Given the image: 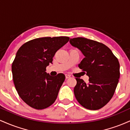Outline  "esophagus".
I'll use <instances>...</instances> for the list:
<instances>
[{
    "label": "esophagus",
    "mask_w": 130,
    "mask_h": 130,
    "mask_svg": "<svg viewBox=\"0 0 130 130\" xmlns=\"http://www.w3.org/2000/svg\"><path fill=\"white\" fill-rule=\"evenodd\" d=\"M70 76L69 75V74H65V78L68 79V78H70Z\"/></svg>",
    "instance_id": "esophagus-1"
}]
</instances>
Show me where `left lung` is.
Instances as JSON below:
<instances>
[{
	"mask_svg": "<svg viewBox=\"0 0 130 130\" xmlns=\"http://www.w3.org/2000/svg\"><path fill=\"white\" fill-rule=\"evenodd\" d=\"M70 43L84 56L79 67L89 77V84L82 79L76 78L74 96L85 108L99 109L114 95L120 77L119 60L103 43L81 37L71 38Z\"/></svg>",
	"mask_w": 130,
	"mask_h": 130,
	"instance_id": "left-lung-1",
	"label": "left lung"
}]
</instances>
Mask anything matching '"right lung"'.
Here are the masks:
<instances>
[{
	"label": "right lung",
	"instance_id": "right-lung-1",
	"mask_svg": "<svg viewBox=\"0 0 130 130\" xmlns=\"http://www.w3.org/2000/svg\"><path fill=\"white\" fill-rule=\"evenodd\" d=\"M69 39L67 37L35 38L24 43L16 53L11 66L13 82L21 98L32 108L43 109L56 101L65 76L63 73L51 76L46 68Z\"/></svg>",
	"mask_w": 130,
	"mask_h": 130
}]
</instances>
